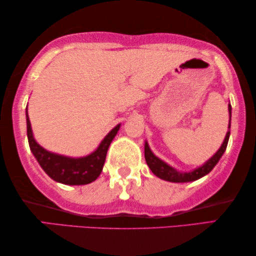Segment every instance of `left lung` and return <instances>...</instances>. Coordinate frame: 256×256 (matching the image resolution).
Masks as SVG:
<instances>
[{
  "label": "left lung",
  "instance_id": "8db88e82",
  "mask_svg": "<svg viewBox=\"0 0 256 256\" xmlns=\"http://www.w3.org/2000/svg\"><path fill=\"white\" fill-rule=\"evenodd\" d=\"M228 113H230V124H228V132L225 136V140H224L222 146H220L218 152H216L214 155H213L211 158H210L208 162L202 164V166L197 168V169L188 171V172H180L174 168L170 166L169 164H166L164 160H160L158 157L154 155V152L150 150L148 142H146L144 144V157L146 162L150 168V170L152 171L154 174H156L157 177H160V180L172 182V183H186V182H194L197 180L199 178L204 177L205 174L211 172V170L216 166V163L219 162V160L222 158V156L225 152L227 143H228L230 138V116H232V107H230V104H228Z\"/></svg>",
  "mask_w": 256,
  "mask_h": 256
}]
</instances>
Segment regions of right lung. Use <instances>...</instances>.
I'll return each mask as SVG.
<instances>
[{
	"label": "right lung",
	"mask_w": 256,
	"mask_h": 256,
	"mask_svg": "<svg viewBox=\"0 0 256 256\" xmlns=\"http://www.w3.org/2000/svg\"><path fill=\"white\" fill-rule=\"evenodd\" d=\"M120 126L121 124H118L116 127L108 132L96 152L85 157L73 158V157L62 156L48 152L46 149L38 144L34 138L26 106V132L30 150L32 152L34 156L36 157L42 169L48 174V177H51L52 180L58 182V183L66 185L90 184L100 176L104 160H106L107 150L110 148L115 135L118 134Z\"/></svg>",
	"instance_id": "obj_1"
}]
</instances>
